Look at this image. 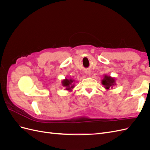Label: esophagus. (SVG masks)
Returning <instances> with one entry per match:
<instances>
[{"mask_svg": "<svg viewBox=\"0 0 150 150\" xmlns=\"http://www.w3.org/2000/svg\"><path fill=\"white\" fill-rule=\"evenodd\" d=\"M90 72H90V71H89V70H87V71H86V73L88 75H89V74H90Z\"/></svg>", "mask_w": 150, "mask_h": 150, "instance_id": "obj_1", "label": "esophagus"}]
</instances>
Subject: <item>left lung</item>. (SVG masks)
<instances>
[{"mask_svg": "<svg viewBox=\"0 0 150 150\" xmlns=\"http://www.w3.org/2000/svg\"><path fill=\"white\" fill-rule=\"evenodd\" d=\"M102 84L104 86V88L106 89H110V88H112L113 86L116 85L115 79L111 78L110 76L104 75L103 79L101 81Z\"/></svg>", "mask_w": 150, "mask_h": 150, "instance_id": "1", "label": "left lung"}]
</instances>
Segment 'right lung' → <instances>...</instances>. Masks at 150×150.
Returning a JSON list of instances; mask_svg holds the SVG:
<instances>
[{"mask_svg": "<svg viewBox=\"0 0 150 150\" xmlns=\"http://www.w3.org/2000/svg\"><path fill=\"white\" fill-rule=\"evenodd\" d=\"M74 81V80L72 79H65L64 80H62V85L66 87V90L71 91L72 89H73L74 88V85L72 84Z\"/></svg>", "mask_w": 150, "mask_h": 150, "instance_id": "right-lung-1", "label": "right lung"}]
</instances>
